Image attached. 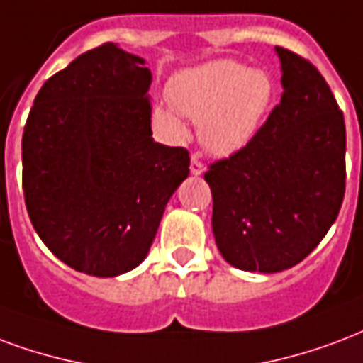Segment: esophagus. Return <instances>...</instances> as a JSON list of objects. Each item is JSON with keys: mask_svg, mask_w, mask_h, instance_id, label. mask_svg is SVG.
<instances>
[{"mask_svg": "<svg viewBox=\"0 0 363 363\" xmlns=\"http://www.w3.org/2000/svg\"><path fill=\"white\" fill-rule=\"evenodd\" d=\"M190 173L194 174V177H200L203 173V165L200 157H198V154L192 155V160H190Z\"/></svg>", "mask_w": 363, "mask_h": 363, "instance_id": "obj_1", "label": "esophagus"}]
</instances>
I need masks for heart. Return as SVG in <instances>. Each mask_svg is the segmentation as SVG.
Returning <instances> with one entry per match:
<instances>
[{
	"instance_id": "heart-1",
	"label": "heart",
	"mask_w": 363,
	"mask_h": 363,
	"mask_svg": "<svg viewBox=\"0 0 363 363\" xmlns=\"http://www.w3.org/2000/svg\"><path fill=\"white\" fill-rule=\"evenodd\" d=\"M167 94L171 104L155 107V119L173 140L186 136L182 114L198 123L200 140L211 154L233 155L257 134L275 98V84L264 69L211 61L177 74Z\"/></svg>"
}]
</instances>
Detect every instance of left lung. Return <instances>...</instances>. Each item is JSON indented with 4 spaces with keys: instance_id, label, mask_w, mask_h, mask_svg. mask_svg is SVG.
Instances as JSON below:
<instances>
[{
    "instance_id": "obj_1",
    "label": "left lung",
    "mask_w": 363,
    "mask_h": 363,
    "mask_svg": "<svg viewBox=\"0 0 363 363\" xmlns=\"http://www.w3.org/2000/svg\"><path fill=\"white\" fill-rule=\"evenodd\" d=\"M283 96L248 146L213 163L211 227L236 269L279 273L331 229L345 198L342 111L315 67L275 48Z\"/></svg>"
}]
</instances>
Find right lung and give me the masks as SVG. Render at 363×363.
I'll use <instances>...</instances> for the list:
<instances>
[{"label":"right lung","instance_id":"1","mask_svg":"<svg viewBox=\"0 0 363 363\" xmlns=\"http://www.w3.org/2000/svg\"><path fill=\"white\" fill-rule=\"evenodd\" d=\"M150 84L144 59L104 44L53 74L26 121L30 221L53 256L86 275L138 267L190 173L184 147L152 138Z\"/></svg>","mask_w":363,"mask_h":363}]
</instances>
